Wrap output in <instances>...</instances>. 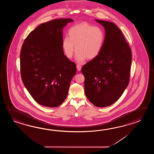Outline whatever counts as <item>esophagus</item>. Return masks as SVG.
Listing matches in <instances>:
<instances>
[{
	"mask_svg": "<svg viewBox=\"0 0 154 154\" xmlns=\"http://www.w3.org/2000/svg\"><path fill=\"white\" fill-rule=\"evenodd\" d=\"M76 68H77L78 71H80L81 69H82V66H80V64H77L76 65Z\"/></svg>",
	"mask_w": 154,
	"mask_h": 154,
	"instance_id": "esophagus-1",
	"label": "esophagus"
}]
</instances>
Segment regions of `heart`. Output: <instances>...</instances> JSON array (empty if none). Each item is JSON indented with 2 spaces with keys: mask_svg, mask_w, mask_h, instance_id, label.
Instances as JSON below:
<instances>
[{
  "mask_svg": "<svg viewBox=\"0 0 154 154\" xmlns=\"http://www.w3.org/2000/svg\"><path fill=\"white\" fill-rule=\"evenodd\" d=\"M68 33V37L63 39L62 47L68 58H72L75 48L76 59L78 62L84 61L87 58L95 59L99 56L105 39L104 31L101 27L82 23L70 27Z\"/></svg>",
  "mask_w": 154,
  "mask_h": 154,
  "instance_id": "obj_1",
  "label": "heart"
}]
</instances>
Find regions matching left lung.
<instances>
[{"instance_id": "1", "label": "left lung", "mask_w": 154, "mask_h": 154, "mask_svg": "<svg viewBox=\"0 0 154 154\" xmlns=\"http://www.w3.org/2000/svg\"><path fill=\"white\" fill-rule=\"evenodd\" d=\"M96 21L105 27V42L99 56L83 66L82 72L87 98L95 106L103 107L117 101L128 86L131 51L116 24Z\"/></svg>"}]
</instances>
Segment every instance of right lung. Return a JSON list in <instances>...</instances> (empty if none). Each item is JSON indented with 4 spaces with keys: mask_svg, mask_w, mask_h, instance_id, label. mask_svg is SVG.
<instances>
[{
    "mask_svg": "<svg viewBox=\"0 0 154 154\" xmlns=\"http://www.w3.org/2000/svg\"><path fill=\"white\" fill-rule=\"evenodd\" d=\"M73 20L59 19L42 23L29 33L20 53V73L23 84L39 105L56 107L66 100L75 63L64 54V26Z\"/></svg>",
    "mask_w": 154,
    "mask_h": 154,
    "instance_id": "right-lung-1",
    "label": "right lung"
}]
</instances>
